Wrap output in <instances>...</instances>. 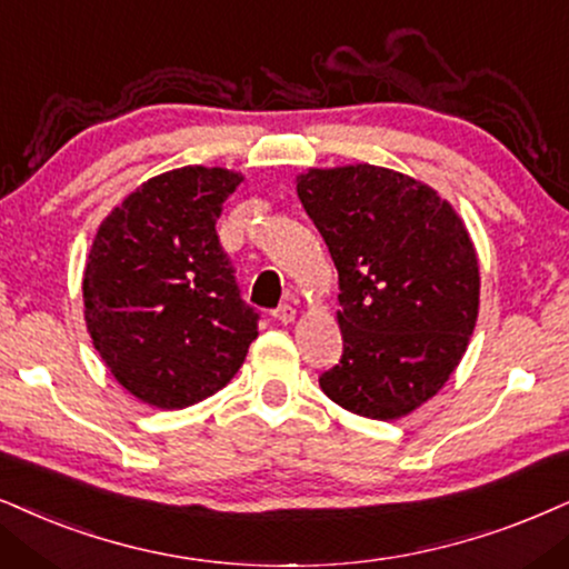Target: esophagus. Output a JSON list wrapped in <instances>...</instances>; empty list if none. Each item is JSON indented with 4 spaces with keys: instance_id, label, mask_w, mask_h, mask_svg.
<instances>
[{
    "instance_id": "1",
    "label": "esophagus",
    "mask_w": 569,
    "mask_h": 569,
    "mask_svg": "<svg viewBox=\"0 0 569 569\" xmlns=\"http://www.w3.org/2000/svg\"><path fill=\"white\" fill-rule=\"evenodd\" d=\"M272 315H276L278 322H293V318H297V309H293L291 305H283V307H278Z\"/></svg>"
}]
</instances>
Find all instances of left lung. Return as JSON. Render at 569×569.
Wrapping results in <instances>:
<instances>
[{
  "label": "left lung",
  "mask_w": 569,
  "mask_h": 569,
  "mask_svg": "<svg viewBox=\"0 0 569 569\" xmlns=\"http://www.w3.org/2000/svg\"><path fill=\"white\" fill-rule=\"evenodd\" d=\"M297 193L338 270L343 355L320 376L330 401L399 420L441 391L480 305L465 222L428 183L378 164L309 168Z\"/></svg>",
  "instance_id": "left-lung-1"
}]
</instances>
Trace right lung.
I'll return each instance as SVG.
<instances>
[{
  "instance_id": "right-lung-1",
  "label": "right lung",
  "mask_w": 569,
  "mask_h": 569,
  "mask_svg": "<svg viewBox=\"0 0 569 569\" xmlns=\"http://www.w3.org/2000/svg\"><path fill=\"white\" fill-rule=\"evenodd\" d=\"M243 181L226 168L149 178L107 214L83 270L93 349L136 399L183 409L218 393L247 359L257 315L220 247L222 204Z\"/></svg>"
}]
</instances>
